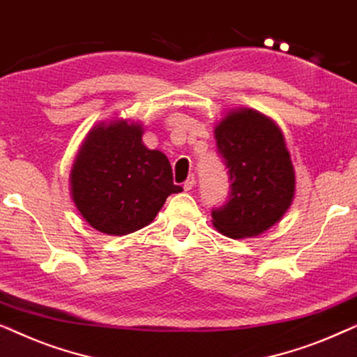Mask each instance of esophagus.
<instances>
[{"label":"esophagus","instance_id":"obj_1","mask_svg":"<svg viewBox=\"0 0 357 357\" xmlns=\"http://www.w3.org/2000/svg\"><path fill=\"white\" fill-rule=\"evenodd\" d=\"M195 185H197V178H195L193 175H192V177H188L187 180H185L183 190H185V192H190V190H192V188L195 187Z\"/></svg>","mask_w":357,"mask_h":357}]
</instances>
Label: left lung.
<instances>
[{
	"instance_id": "1",
	"label": "left lung",
	"mask_w": 357,
	"mask_h": 357,
	"mask_svg": "<svg viewBox=\"0 0 357 357\" xmlns=\"http://www.w3.org/2000/svg\"><path fill=\"white\" fill-rule=\"evenodd\" d=\"M226 160L231 199L213 226L231 238L258 237L282 219L296 195V172L276 121L250 107L229 110L214 126Z\"/></svg>"
}]
</instances>
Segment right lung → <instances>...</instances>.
Here are the masks:
<instances>
[{
    "label": "right lung",
    "mask_w": 357,
    "mask_h": 357,
    "mask_svg": "<svg viewBox=\"0 0 357 357\" xmlns=\"http://www.w3.org/2000/svg\"><path fill=\"white\" fill-rule=\"evenodd\" d=\"M143 123L115 119L87 131L70 174L71 199L84 221L107 236L149 226L174 185L167 155L143 143Z\"/></svg>",
    "instance_id": "obj_1"
}]
</instances>
